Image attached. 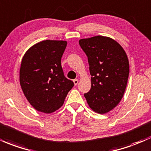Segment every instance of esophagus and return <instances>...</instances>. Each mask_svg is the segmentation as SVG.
<instances>
[{
  "instance_id": "1",
  "label": "esophagus",
  "mask_w": 151,
  "mask_h": 151,
  "mask_svg": "<svg viewBox=\"0 0 151 151\" xmlns=\"http://www.w3.org/2000/svg\"><path fill=\"white\" fill-rule=\"evenodd\" d=\"M73 82H74V85H77V84L79 83V80L78 79H74V80H73Z\"/></svg>"
}]
</instances>
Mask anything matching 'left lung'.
I'll use <instances>...</instances> for the list:
<instances>
[{"label": "left lung", "instance_id": "1", "mask_svg": "<svg viewBox=\"0 0 151 151\" xmlns=\"http://www.w3.org/2000/svg\"><path fill=\"white\" fill-rule=\"evenodd\" d=\"M79 44L88 58L91 74V89L84 97L94 112L107 113L120 103L125 93L128 58L122 46L107 36L82 39Z\"/></svg>", "mask_w": 151, "mask_h": 151}]
</instances>
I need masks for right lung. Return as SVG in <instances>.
Masks as SVG:
<instances>
[{"instance_id": "add662e5", "label": "right lung", "mask_w": 151, "mask_h": 151, "mask_svg": "<svg viewBox=\"0 0 151 151\" xmlns=\"http://www.w3.org/2000/svg\"><path fill=\"white\" fill-rule=\"evenodd\" d=\"M67 41L44 40L29 48L22 58L19 81L25 97L35 110L49 114L60 108L74 86L66 78L61 59Z\"/></svg>"}]
</instances>
